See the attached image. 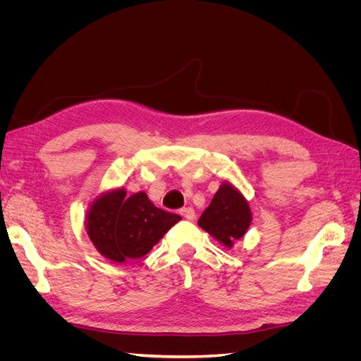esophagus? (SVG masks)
I'll return each instance as SVG.
<instances>
[{"label":"esophagus","mask_w":361,"mask_h":361,"mask_svg":"<svg viewBox=\"0 0 361 361\" xmlns=\"http://www.w3.org/2000/svg\"><path fill=\"white\" fill-rule=\"evenodd\" d=\"M180 215L185 218V220H194V216H195V212H194V209L192 207H182L180 209Z\"/></svg>","instance_id":"esophagus-1"}]
</instances>
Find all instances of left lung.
Instances as JSON below:
<instances>
[{
  "label": "left lung",
  "mask_w": 361,
  "mask_h": 361,
  "mask_svg": "<svg viewBox=\"0 0 361 361\" xmlns=\"http://www.w3.org/2000/svg\"><path fill=\"white\" fill-rule=\"evenodd\" d=\"M251 224V209L247 199L231 182L224 180L211 204L199 218V226L218 243L232 248Z\"/></svg>",
  "instance_id": "obj_1"
}]
</instances>
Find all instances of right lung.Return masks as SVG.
Here are the masks:
<instances>
[{
    "label": "right lung",
    "mask_w": 361,
    "mask_h": 361,
    "mask_svg": "<svg viewBox=\"0 0 361 361\" xmlns=\"http://www.w3.org/2000/svg\"><path fill=\"white\" fill-rule=\"evenodd\" d=\"M182 216L162 211L140 191L125 188L101 194L89 207L85 231L99 253L117 264L147 255Z\"/></svg>",
    "instance_id": "1"
}]
</instances>
